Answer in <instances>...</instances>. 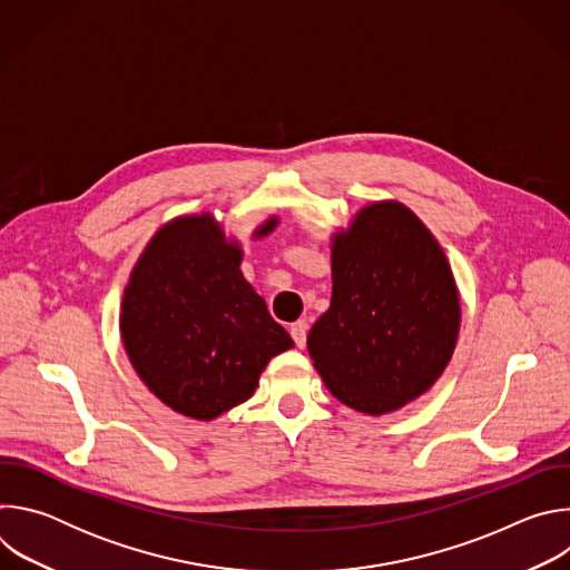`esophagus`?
<instances>
[{
	"label": "esophagus",
	"instance_id": "obj_1",
	"mask_svg": "<svg viewBox=\"0 0 570 570\" xmlns=\"http://www.w3.org/2000/svg\"><path fill=\"white\" fill-rule=\"evenodd\" d=\"M306 332H308V324L304 320H297V322L291 324V336H293L297 347L306 345Z\"/></svg>",
	"mask_w": 570,
	"mask_h": 570
}]
</instances>
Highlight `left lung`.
I'll list each match as a JSON object with an SVG mask.
<instances>
[{
    "mask_svg": "<svg viewBox=\"0 0 570 570\" xmlns=\"http://www.w3.org/2000/svg\"><path fill=\"white\" fill-rule=\"evenodd\" d=\"M332 277V306L306 338L324 385L367 415L426 392L453 354L460 304L422 220L399 203L365 207L336 236Z\"/></svg>",
    "mask_w": 570,
    "mask_h": 570,
    "instance_id": "1",
    "label": "left lung"
}]
</instances>
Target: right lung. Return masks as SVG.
<instances>
[{"label":"right lung","instance_id":"obj_1","mask_svg":"<svg viewBox=\"0 0 570 570\" xmlns=\"http://www.w3.org/2000/svg\"><path fill=\"white\" fill-rule=\"evenodd\" d=\"M273 227L268 220L257 234ZM238 264L240 250L214 218H176L153 236L124 293L132 367L157 399L194 420L250 399L266 363L293 347Z\"/></svg>","mask_w":570,"mask_h":570}]
</instances>
